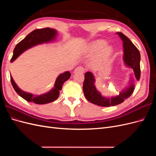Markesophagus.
I'll use <instances>...</instances> for the list:
<instances>
[{"instance_id":"esophagus-1","label":"esophagus","mask_w":156,"mask_h":156,"mask_svg":"<svg viewBox=\"0 0 156 156\" xmlns=\"http://www.w3.org/2000/svg\"><path fill=\"white\" fill-rule=\"evenodd\" d=\"M84 69L82 66H78L74 70V73H84Z\"/></svg>"}]
</instances>
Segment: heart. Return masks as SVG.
I'll list each match as a JSON object with an SVG mask.
<instances>
[{"mask_svg": "<svg viewBox=\"0 0 156 156\" xmlns=\"http://www.w3.org/2000/svg\"><path fill=\"white\" fill-rule=\"evenodd\" d=\"M83 53L86 56L93 55L91 63L96 66H101L110 60L114 53V49L105 40L96 39L89 42L84 48Z\"/></svg>", "mask_w": 156, "mask_h": 156, "instance_id": "heart-1", "label": "heart"}]
</instances>
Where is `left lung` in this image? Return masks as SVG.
<instances>
[{
	"label": "left lung",
	"mask_w": 156,
	"mask_h": 156,
	"mask_svg": "<svg viewBox=\"0 0 156 156\" xmlns=\"http://www.w3.org/2000/svg\"><path fill=\"white\" fill-rule=\"evenodd\" d=\"M120 39L123 41V61L127 68L133 70L135 78L139 81L140 77V55L139 50L131 41L121 32H116ZM96 79L94 74L90 72H87L84 75L83 83V92L84 96L90 102L98 106L110 107L119 105L124 102L126 99L130 97L135 90V79L131 75H129V80L127 85L122 90L119 94L111 98L103 96L97 89L96 85Z\"/></svg>",
	"instance_id": "1"
}]
</instances>
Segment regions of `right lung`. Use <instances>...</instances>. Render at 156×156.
<instances>
[{"mask_svg":"<svg viewBox=\"0 0 156 156\" xmlns=\"http://www.w3.org/2000/svg\"><path fill=\"white\" fill-rule=\"evenodd\" d=\"M58 31L54 29H50V28L33 30L20 43L17 44L13 50V56L10 62H13L23 53L33 47L44 44H49L54 41L56 39ZM70 76L71 73L69 71L60 73L56 79L54 87L48 92L41 94L40 95H35L32 93L23 91L17 85L11 75L10 78L13 88L21 98L27 101H31L36 104L41 105L55 101L60 95V90H62L64 83L68 80Z\"/></svg>","mask_w":156,"mask_h":156,"instance_id":"add662e5","label":"right lung"}]
</instances>
